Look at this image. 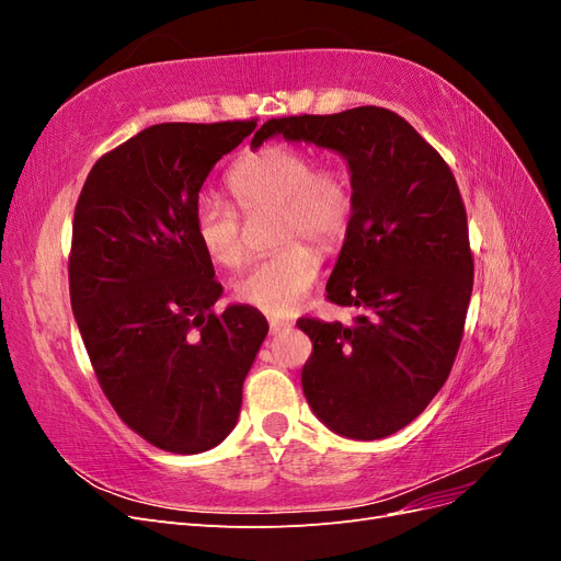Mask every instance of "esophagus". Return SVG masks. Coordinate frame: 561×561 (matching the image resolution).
I'll return each instance as SVG.
<instances>
[{
	"label": "esophagus",
	"mask_w": 561,
	"mask_h": 561,
	"mask_svg": "<svg viewBox=\"0 0 561 561\" xmlns=\"http://www.w3.org/2000/svg\"><path fill=\"white\" fill-rule=\"evenodd\" d=\"M293 328V320H268V330L271 334H278V332H285Z\"/></svg>",
	"instance_id": "obj_1"
}]
</instances>
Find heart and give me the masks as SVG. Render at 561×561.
<instances>
[{
    "label": "heart",
    "mask_w": 561,
    "mask_h": 561,
    "mask_svg": "<svg viewBox=\"0 0 561 561\" xmlns=\"http://www.w3.org/2000/svg\"><path fill=\"white\" fill-rule=\"evenodd\" d=\"M227 184L243 213H278L276 243H285L236 280V297L268 316L293 313L320 271L316 250L293 239L304 236L320 250L344 241L355 208L348 175L336 165H318L311 151L301 147L266 145L236 163ZM194 233L213 262L222 266L243 262L241 217L225 201L213 196L196 201Z\"/></svg>",
    "instance_id": "1"
}]
</instances>
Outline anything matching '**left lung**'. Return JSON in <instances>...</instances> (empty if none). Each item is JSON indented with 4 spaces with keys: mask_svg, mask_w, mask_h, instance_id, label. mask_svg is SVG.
I'll use <instances>...</instances> for the list:
<instances>
[{
    "mask_svg": "<svg viewBox=\"0 0 561 561\" xmlns=\"http://www.w3.org/2000/svg\"><path fill=\"white\" fill-rule=\"evenodd\" d=\"M307 142L348 165L355 208L328 280L353 325L301 318L313 342L301 388L336 435L379 439L412 423L445 386L472 293L461 194L445 159L396 112L355 107L271 118L252 138Z\"/></svg>",
    "mask_w": 561,
    "mask_h": 561,
    "instance_id": "left-lung-1",
    "label": "left lung"
}]
</instances>
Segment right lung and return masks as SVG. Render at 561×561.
I'll return each instance as SVG.
<instances>
[{"label":"right lung","mask_w":561,"mask_h":561,"mask_svg":"<svg viewBox=\"0 0 561 561\" xmlns=\"http://www.w3.org/2000/svg\"><path fill=\"white\" fill-rule=\"evenodd\" d=\"M257 122L157 124L98 159L75 210L70 299L116 414L173 454L217 447L268 332L248 304L215 316L222 285L194 233L215 163Z\"/></svg>","instance_id":"right-lung-1"}]
</instances>
